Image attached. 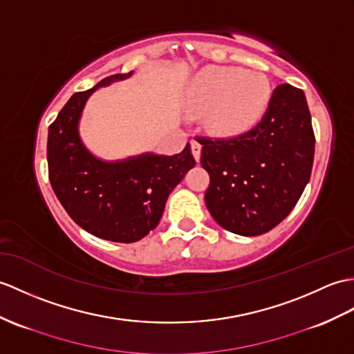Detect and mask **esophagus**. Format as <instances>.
<instances>
[{
    "label": "esophagus",
    "mask_w": 354,
    "mask_h": 354,
    "mask_svg": "<svg viewBox=\"0 0 354 354\" xmlns=\"http://www.w3.org/2000/svg\"><path fill=\"white\" fill-rule=\"evenodd\" d=\"M190 146H192V153H193L194 160H196V161H199V160H201V145L197 143L196 140H192Z\"/></svg>",
    "instance_id": "34e87169"
}]
</instances>
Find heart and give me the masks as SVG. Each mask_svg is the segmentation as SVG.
Masks as SVG:
<instances>
[{
    "mask_svg": "<svg viewBox=\"0 0 354 354\" xmlns=\"http://www.w3.org/2000/svg\"><path fill=\"white\" fill-rule=\"evenodd\" d=\"M271 100L266 75L212 66L192 81L185 106L190 114L212 111L211 127L225 136L241 134L264 116Z\"/></svg>",
    "mask_w": 354,
    "mask_h": 354,
    "instance_id": "heart-1",
    "label": "heart"
}]
</instances>
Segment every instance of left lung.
I'll list each match as a JSON object with an SVG mask.
<instances>
[{
	"mask_svg": "<svg viewBox=\"0 0 354 354\" xmlns=\"http://www.w3.org/2000/svg\"><path fill=\"white\" fill-rule=\"evenodd\" d=\"M209 175L205 203L226 231L257 236L290 214L309 183L315 136L301 88L281 84L252 129L234 137H199Z\"/></svg>",
	"mask_w": 354,
	"mask_h": 354,
	"instance_id": "left-lung-1",
	"label": "left lung"
}]
</instances>
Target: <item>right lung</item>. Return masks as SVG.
I'll return each mask as SVG.
<instances>
[{
  "label": "right lung",
  "mask_w": 354,
  "mask_h": 354,
  "mask_svg": "<svg viewBox=\"0 0 354 354\" xmlns=\"http://www.w3.org/2000/svg\"><path fill=\"white\" fill-rule=\"evenodd\" d=\"M129 75L116 73L73 93L48 129V176L57 199L84 231L114 243L138 241L157 227L169 194L196 166L190 145L174 157L146 153L116 162L87 152L77 128L87 97Z\"/></svg>",
  "instance_id": "add662e5"
}]
</instances>
